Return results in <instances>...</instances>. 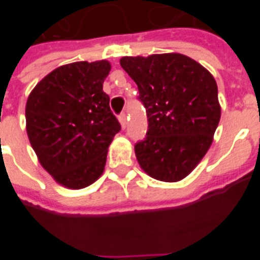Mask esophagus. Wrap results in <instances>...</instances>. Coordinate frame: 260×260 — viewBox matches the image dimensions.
Wrapping results in <instances>:
<instances>
[{"label":"esophagus","mask_w":260,"mask_h":260,"mask_svg":"<svg viewBox=\"0 0 260 260\" xmlns=\"http://www.w3.org/2000/svg\"><path fill=\"white\" fill-rule=\"evenodd\" d=\"M118 121L121 123V127L125 128L126 125H127V119H126V114L125 113H121L118 116Z\"/></svg>","instance_id":"esophagus-1"}]
</instances>
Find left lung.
I'll list each match as a JSON object with an SVG mask.
<instances>
[{"label": "left lung", "mask_w": 260, "mask_h": 260, "mask_svg": "<svg viewBox=\"0 0 260 260\" xmlns=\"http://www.w3.org/2000/svg\"><path fill=\"white\" fill-rule=\"evenodd\" d=\"M148 117L135 144L139 167L155 180L178 182L210 150L221 117L217 84L207 69L181 53L122 57Z\"/></svg>", "instance_id": "left-lung-1"}]
</instances>
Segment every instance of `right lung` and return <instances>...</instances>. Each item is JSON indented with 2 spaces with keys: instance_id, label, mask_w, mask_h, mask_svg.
Segmentation results:
<instances>
[{
  "instance_id": "obj_1",
  "label": "right lung",
  "mask_w": 260,
  "mask_h": 260,
  "mask_svg": "<svg viewBox=\"0 0 260 260\" xmlns=\"http://www.w3.org/2000/svg\"><path fill=\"white\" fill-rule=\"evenodd\" d=\"M112 65L79 61L50 71L26 103V130L39 162L58 185L79 190L100 178L121 130L103 91Z\"/></svg>"
}]
</instances>
